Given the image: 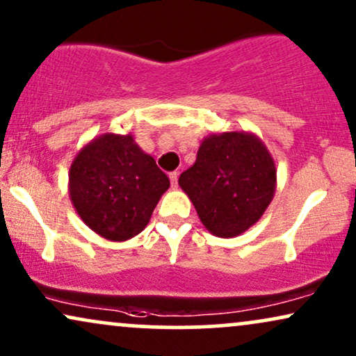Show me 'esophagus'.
Instances as JSON below:
<instances>
[{"label":"esophagus","mask_w":356,"mask_h":356,"mask_svg":"<svg viewBox=\"0 0 356 356\" xmlns=\"http://www.w3.org/2000/svg\"><path fill=\"white\" fill-rule=\"evenodd\" d=\"M169 179H170V184H172V187H174V188L177 187V179H179V172H170V174H169Z\"/></svg>","instance_id":"34e87169"}]
</instances>
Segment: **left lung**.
Segmentation results:
<instances>
[{"label":"left lung","instance_id":"1","mask_svg":"<svg viewBox=\"0 0 356 356\" xmlns=\"http://www.w3.org/2000/svg\"><path fill=\"white\" fill-rule=\"evenodd\" d=\"M276 177L271 152L256 134L211 133L179 186L211 235L233 238L263 217L276 192Z\"/></svg>","mask_w":356,"mask_h":356}]
</instances>
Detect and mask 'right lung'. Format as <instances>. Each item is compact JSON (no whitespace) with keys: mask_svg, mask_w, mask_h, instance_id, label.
<instances>
[{"mask_svg":"<svg viewBox=\"0 0 356 356\" xmlns=\"http://www.w3.org/2000/svg\"><path fill=\"white\" fill-rule=\"evenodd\" d=\"M170 186L131 133L93 138L72 161L69 195L82 222L110 241L131 240L146 228Z\"/></svg>","mask_w":356,"mask_h":356,"instance_id":"1","label":"right lung"}]
</instances>
